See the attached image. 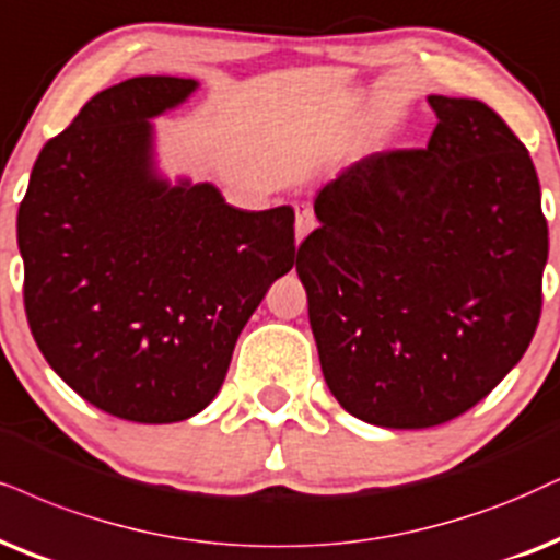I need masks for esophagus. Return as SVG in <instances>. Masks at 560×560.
Masks as SVG:
<instances>
[{"label":"esophagus","instance_id":"1","mask_svg":"<svg viewBox=\"0 0 560 560\" xmlns=\"http://www.w3.org/2000/svg\"><path fill=\"white\" fill-rule=\"evenodd\" d=\"M315 214H313V209L307 207V203H300V207H296V222H294V232H296V243H302L304 237L310 235V232L315 230Z\"/></svg>","mask_w":560,"mask_h":560}]
</instances>
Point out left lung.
Segmentation results:
<instances>
[{"mask_svg":"<svg viewBox=\"0 0 560 560\" xmlns=\"http://www.w3.org/2000/svg\"><path fill=\"white\" fill-rule=\"evenodd\" d=\"M429 105L427 150L346 167L296 253L330 393L385 429L439 427L483 400L542 310L548 222L529 152L486 103Z\"/></svg>","mask_w":560,"mask_h":560,"instance_id":"8db88e82","label":"left lung"}]
</instances>
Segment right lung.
<instances>
[{
    "mask_svg": "<svg viewBox=\"0 0 560 560\" xmlns=\"http://www.w3.org/2000/svg\"><path fill=\"white\" fill-rule=\"evenodd\" d=\"M196 88L133 77L97 92L46 141L18 211L40 353L77 395L137 423L214 400L240 330L296 256L292 207L243 211L154 170L150 118Z\"/></svg>",
    "mask_w": 560,
    "mask_h": 560,
    "instance_id": "1",
    "label": "right lung"
}]
</instances>
